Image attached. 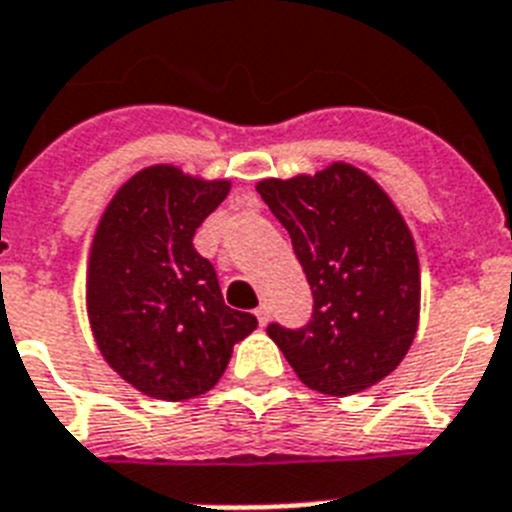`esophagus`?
Here are the masks:
<instances>
[{"label":"esophagus","instance_id":"34e87169","mask_svg":"<svg viewBox=\"0 0 512 512\" xmlns=\"http://www.w3.org/2000/svg\"><path fill=\"white\" fill-rule=\"evenodd\" d=\"M253 314H256V319H259L261 327H266V322H269V306H259L256 311H253Z\"/></svg>","mask_w":512,"mask_h":512}]
</instances>
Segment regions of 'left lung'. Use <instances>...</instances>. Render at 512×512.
<instances>
[{"label": "left lung", "instance_id": "left-lung-1", "mask_svg": "<svg viewBox=\"0 0 512 512\" xmlns=\"http://www.w3.org/2000/svg\"><path fill=\"white\" fill-rule=\"evenodd\" d=\"M256 190L282 222L314 293L303 329L269 324L298 379L324 395H356L390 377L411 348L421 269L403 214L356 164L266 177Z\"/></svg>", "mask_w": 512, "mask_h": 512}]
</instances>
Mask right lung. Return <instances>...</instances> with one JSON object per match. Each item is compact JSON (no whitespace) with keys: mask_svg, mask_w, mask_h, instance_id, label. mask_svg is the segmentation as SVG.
<instances>
[{"mask_svg":"<svg viewBox=\"0 0 512 512\" xmlns=\"http://www.w3.org/2000/svg\"><path fill=\"white\" fill-rule=\"evenodd\" d=\"M175 164H151L117 188L96 225L86 272L88 324L104 361L156 400H190L222 379L256 316L225 306L198 225L230 193Z\"/></svg>","mask_w":512,"mask_h":512,"instance_id":"add662e5","label":"right lung"}]
</instances>
